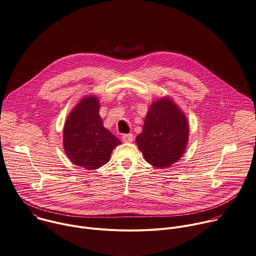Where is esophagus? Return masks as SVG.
<instances>
[{
    "label": "esophagus",
    "instance_id": "34e87169",
    "mask_svg": "<svg viewBox=\"0 0 256 256\" xmlns=\"http://www.w3.org/2000/svg\"><path fill=\"white\" fill-rule=\"evenodd\" d=\"M122 142H132V140H134V136H132V134H122Z\"/></svg>",
    "mask_w": 256,
    "mask_h": 256
}]
</instances>
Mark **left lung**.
<instances>
[{
  "instance_id": "obj_1",
  "label": "left lung",
  "mask_w": 256,
  "mask_h": 256,
  "mask_svg": "<svg viewBox=\"0 0 256 256\" xmlns=\"http://www.w3.org/2000/svg\"><path fill=\"white\" fill-rule=\"evenodd\" d=\"M188 136L186 116L171 100L162 98L150 106L136 144L148 164L162 168L183 156Z\"/></svg>"
}]
</instances>
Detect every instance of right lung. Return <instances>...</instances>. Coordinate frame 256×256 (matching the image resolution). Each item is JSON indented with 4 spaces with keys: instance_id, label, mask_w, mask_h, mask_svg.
<instances>
[{
    "instance_id": "add662e5",
    "label": "right lung",
    "mask_w": 256,
    "mask_h": 256,
    "mask_svg": "<svg viewBox=\"0 0 256 256\" xmlns=\"http://www.w3.org/2000/svg\"><path fill=\"white\" fill-rule=\"evenodd\" d=\"M100 102L92 96L82 100L69 114L63 130V146L71 162L86 170L106 164L120 140L104 128Z\"/></svg>"
}]
</instances>
